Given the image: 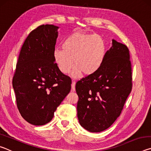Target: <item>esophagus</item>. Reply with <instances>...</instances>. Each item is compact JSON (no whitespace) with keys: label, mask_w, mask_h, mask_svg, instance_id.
I'll list each match as a JSON object with an SVG mask.
<instances>
[{"label":"esophagus","mask_w":151,"mask_h":151,"mask_svg":"<svg viewBox=\"0 0 151 151\" xmlns=\"http://www.w3.org/2000/svg\"><path fill=\"white\" fill-rule=\"evenodd\" d=\"M75 84H76V82L75 81H73V82H72V91H75Z\"/></svg>","instance_id":"esophagus-1"}]
</instances>
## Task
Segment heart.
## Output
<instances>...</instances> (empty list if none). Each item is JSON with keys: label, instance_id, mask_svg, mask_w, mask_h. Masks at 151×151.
Listing matches in <instances>:
<instances>
[{"label": "heart", "instance_id": "1", "mask_svg": "<svg viewBox=\"0 0 151 151\" xmlns=\"http://www.w3.org/2000/svg\"><path fill=\"white\" fill-rule=\"evenodd\" d=\"M63 49H55L53 58L60 71L69 73L75 66L73 74L91 75L96 73L103 63L106 44L101 36L83 32L68 35L63 43Z\"/></svg>", "mask_w": 151, "mask_h": 151}]
</instances>
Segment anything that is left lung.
I'll list each match as a JSON object with an SVG mask.
<instances>
[{
	"label": "left lung",
	"instance_id": "8db88e82",
	"mask_svg": "<svg viewBox=\"0 0 151 151\" xmlns=\"http://www.w3.org/2000/svg\"><path fill=\"white\" fill-rule=\"evenodd\" d=\"M129 50L112 40L100 68L76 83L79 123L89 132L109 128L121 115L132 87Z\"/></svg>",
	"mask_w": 151,
	"mask_h": 151
}]
</instances>
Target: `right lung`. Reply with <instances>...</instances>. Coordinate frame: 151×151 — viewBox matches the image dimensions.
Segmentation results:
<instances>
[{"label":"right lung","instance_id":"right-lung-1","mask_svg":"<svg viewBox=\"0 0 151 151\" xmlns=\"http://www.w3.org/2000/svg\"><path fill=\"white\" fill-rule=\"evenodd\" d=\"M58 28L42 24L29 33L12 78L17 108L25 121L36 126L52 119L71 89L70 78L60 72L53 58Z\"/></svg>","mask_w":151,"mask_h":151}]
</instances>
